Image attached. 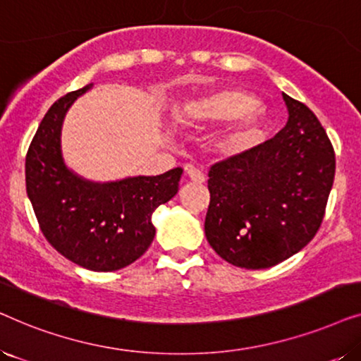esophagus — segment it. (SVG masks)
I'll use <instances>...</instances> for the list:
<instances>
[{
    "instance_id": "obj_1",
    "label": "esophagus",
    "mask_w": 361,
    "mask_h": 361,
    "mask_svg": "<svg viewBox=\"0 0 361 361\" xmlns=\"http://www.w3.org/2000/svg\"><path fill=\"white\" fill-rule=\"evenodd\" d=\"M184 169H185L187 177H189L190 180L197 182V184H204L205 176H204V172H202L200 169H197V167H194L192 164H185Z\"/></svg>"
}]
</instances>
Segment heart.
<instances>
[{"label":"heart","mask_w":361,"mask_h":361,"mask_svg":"<svg viewBox=\"0 0 361 361\" xmlns=\"http://www.w3.org/2000/svg\"><path fill=\"white\" fill-rule=\"evenodd\" d=\"M192 123H224L230 126L221 135L219 146L230 154L248 149L258 140L264 125V113L248 93L235 88H221L197 98L187 108Z\"/></svg>","instance_id":"1"}]
</instances>
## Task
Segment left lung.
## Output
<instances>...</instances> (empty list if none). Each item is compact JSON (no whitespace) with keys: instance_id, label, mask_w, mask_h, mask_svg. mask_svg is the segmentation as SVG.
Here are the masks:
<instances>
[{"instance_id":"8db88e82","label":"left lung","mask_w":361,"mask_h":361,"mask_svg":"<svg viewBox=\"0 0 361 361\" xmlns=\"http://www.w3.org/2000/svg\"><path fill=\"white\" fill-rule=\"evenodd\" d=\"M288 123L278 135L209 172L205 236L215 253L264 269L298 253L322 224L335 152L317 116L283 93Z\"/></svg>"}]
</instances>
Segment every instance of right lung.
I'll list each match as a JSON object with an SVG mask.
<instances>
[{
	"mask_svg": "<svg viewBox=\"0 0 361 361\" xmlns=\"http://www.w3.org/2000/svg\"><path fill=\"white\" fill-rule=\"evenodd\" d=\"M88 83L54 103L26 156V190L44 236L62 256L90 271H116L135 263L156 235L151 216L179 190L180 167L161 176L92 182L63 162L66 113Z\"/></svg>",
	"mask_w": 361,
	"mask_h": 361,
	"instance_id": "1",
	"label": "right lung"
}]
</instances>
